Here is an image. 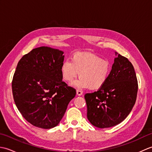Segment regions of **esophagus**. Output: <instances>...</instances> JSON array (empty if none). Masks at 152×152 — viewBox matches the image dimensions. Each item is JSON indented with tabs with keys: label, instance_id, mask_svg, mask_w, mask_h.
Returning <instances> with one entry per match:
<instances>
[{
	"label": "esophagus",
	"instance_id": "1",
	"mask_svg": "<svg viewBox=\"0 0 152 152\" xmlns=\"http://www.w3.org/2000/svg\"><path fill=\"white\" fill-rule=\"evenodd\" d=\"M83 94V92L82 91H80V90H77L76 91V95H78V96H81Z\"/></svg>",
	"mask_w": 152,
	"mask_h": 152
}]
</instances>
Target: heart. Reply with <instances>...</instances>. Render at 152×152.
<instances>
[{
	"instance_id": "heart-1",
	"label": "heart",
	"mask_w": 152,
	"mask_h": 152,
	"mask_svg": "<svg viewBox=\"0 0 152 152\" xmlns=\"http://www.w3.org/2000/svg\"><path fill=\"white\" fill-rule=\"evenodd\" d=\"M71 62L64 61L61 67L62 78L72 82L79 74L80 79L73 86L80 89L97 90L105 85L111 72L108 60L91 53H78L71 57Z\"/></svg>"
}]
</instances>
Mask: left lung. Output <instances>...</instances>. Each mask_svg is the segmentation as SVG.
Wrapping results in <instances>:
<instances>
[{"mask_svg":"<svg viewBox=\"0 0 152 152\" xmlns=\"http://www.w3.org/2000/svg\"><path fill=\"white\" fill-rule=\"evenodd\" d=\"M109 78L97 91L86 93L87 117L99 128L120 124L127 117L135 104L138 82L133 64L127 58L115 52Z\"/></svg>","mask_w":152,"mask_h":152,"instance_id":"8db88e82","label":"left lung"}]
</instances>
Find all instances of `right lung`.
<instances>
[{"label":"right lung","instance_id":"right-lung-1","mask_svg":"<svg viewBox=\"0 0 152 152\" xmlns=\"http://www.w3.org/2000/svg\"><path fill=\"white\" fill-rule=\"evenodd\" d=\"M63 51L35 48L19 60L12 87L14 102L26 120L35 127H56L74 98L76 89L62 81Z\"/></svg>","mask_w":152,"mask_h":152}]
</instances>
